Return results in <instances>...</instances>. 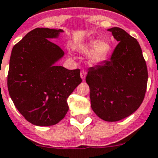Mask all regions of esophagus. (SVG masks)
Returning <instances> with one entry per match:
<instances>
[{
	"instance_id": "34e87169",
	"label": "esophagus",
	"mask_w": 158,
	"mask_h": 158,
	"mask_svg": "<svg viewBox=\"0 0 158 158\" xmlns=\"http://www.w3.org/2000/svg\"><path fill=\"white\" fill-rule=\"evenodd\" d=\"M80 77H81L82 79H85V77H86V71L81 70V72H80Z\"/></svg>"
}]
</instances>
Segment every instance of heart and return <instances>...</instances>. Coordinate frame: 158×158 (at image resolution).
Returning a JSON list of instances; mask_svg holds the SVG:
<instances>
[{
	"label": "heart",
	"mask_w": 158,
	"mask_h": 158,
	"mask_svg": "<svg viewBox=\"0 0 158 158\" xmlns=\"http://www.w3.org/2000/svg\"><path fill=\"white\" fill-rule=\"evenodd\" d=\"M79 50L84 53H89V60L91 63H100L108 58L111 51V45L107 40H92L79 47Z\"/></svg>",
	"instance_id": "heart-1"
}]
</instances>
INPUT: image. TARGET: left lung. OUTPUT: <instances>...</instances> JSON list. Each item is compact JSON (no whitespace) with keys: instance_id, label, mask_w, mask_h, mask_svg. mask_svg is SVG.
Here are the masks:
<instances>
[{"instance_id":"left-lung-1","label":"left lung","mask_w":158,"mask_h":158,"mask_svg":"<svg viewBox=\"0 0 158 158\" xmlns=\"http://www.w3.org/2000/svg\"><path fill=\"white\" fill-rule=\"evenodd\" d=\"M119 43L109 60L90 68L86 82L93 111L107 122L130 116L140 107L148 84V69L138 40L118 27L108 29Z\"/></svg>"}]
</instances>
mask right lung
Listing matches in <instances>:
<instances>
[{
	"mask_svg": "<svg viewBox=\"0 0 158 158\" xmlns=\"http://www.w3.org/2000/svg\"><path fill=\"white\" fill-rule=\"evenodd\" d=\"M63 30L36 28L13 47L7 87L13 103L31 123L52 126L69 110L67 98L82 82L79 69L55 64L64 52L50 40Z\"/></svg>",
	"mask_w": 158,
	"mask_h": 158,
	"instance_id": "right-lung-1",
	"label": "right lung"
}]
</instances>
